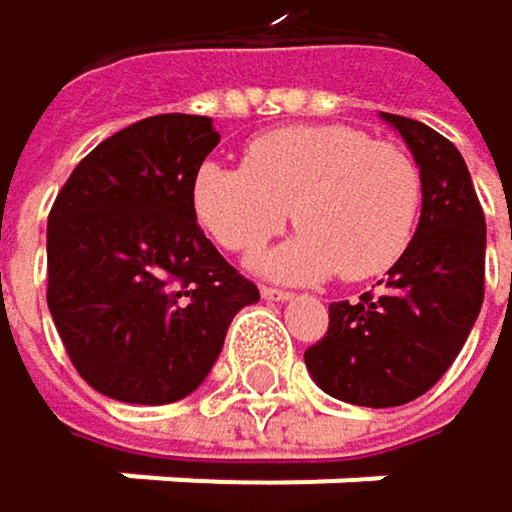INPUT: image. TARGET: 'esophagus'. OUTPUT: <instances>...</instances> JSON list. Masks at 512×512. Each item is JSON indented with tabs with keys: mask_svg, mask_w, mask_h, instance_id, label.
Returning a JSON list of instances; mask_svg holds the SVG:
<instances>
[{
	"mask_svg": "<svg viewBox=\"0 0 512 512\" xmlns=\"http://www.w3.org/2000/svg\"><path fill=\"white\" fill-rule=\"evenodd\" d=\"M259 293H262V299H268V302H287V299H293V293L277 290V287H262Z\"/></svg>",
	"mask_w": 512,
	"mask_h": 512,
	"instance_id": "34e87169",
	"label": "esophagus"
}]
</instances>
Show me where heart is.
Returning a JSON list of instances; mask_svg holds the SVG:
<instances>
[{"label":"heart","mask_w":512,"mask_h":512,"mask_svg":"<svg viewBox=\"0 0 512 512\" xmlns=\"http://www.w3.org/2000/svg\"><path fill=\"white\" fill-rule=\"evenodd\" d=\"M192 204L207 235L232 253H253L287 225L302 232L256 259L277 280L311 284L336 274L369 280L406 253L421 210L412 155L351 124H296L262 134L244 167L204 161Z\"/></svg>","instance_id":"1"}]
</instances>
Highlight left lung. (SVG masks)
Listing matches in <instances>:
<instances>
[{
	"instance_id": "obj_1",
	"label": "left lung",
	"mask_w": 512,
	"mask_h": 512,
	"mask_svg": "<svg viewBox=\"0 0 512 512\" xmlns=\"http://www.w3.org/2000/svg\"><path fill=\"white\" fill-rule=\"evenodd\" d=\"M421 173V219L400 262L357 302H332L326 336L305 351L317 385L354 406L427 394L464 348L485 293V216L461 152L433 127L381 112Z\"/></svg>"
}]
</instances>
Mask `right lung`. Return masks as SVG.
<instances>
[{
	"label": "right lung",
	"instance_id": "obj_1",
	"mask_svg": "<svg viewBox=\"0 0 512 512\" xmlns=\"http://www.w3.org/2000/svg\"><path fill=\"white\" fill-rule=\"evenodd\" d=\"M219 134L207 115H152L75 164L48 213V308L88 385L161 406L213 369L256 284L201 232L192 186Z\"/></svg>",
	"mask_w": 512,
	"mask_h": 512
}]
</instances>
